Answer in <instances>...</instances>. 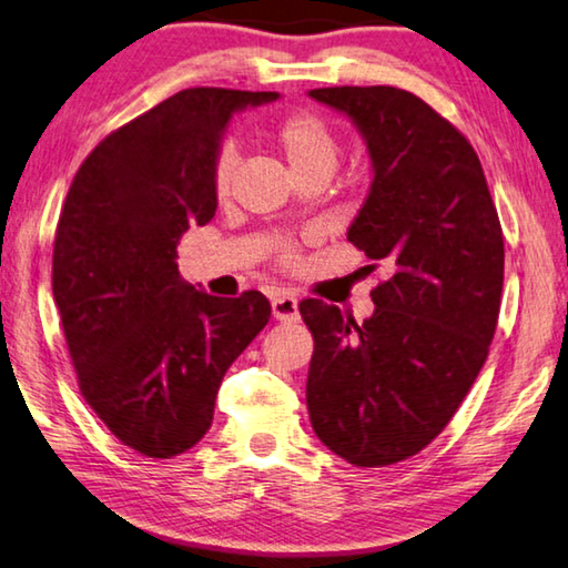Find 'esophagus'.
Masks as SVG:
<instances>
[{"mask_svg":"<svg viewBox=\"0 0 568 568\" xmlns=\"http://www.w3.org/2000/svg\"><path fill=\"white\" fill-rule=\"evenodd\" d=\"M272 312L278 322H296L300 320V306H296V296L292 294H276L272 300Z\"/></svg>","mask_w":568,"mask_h":568,"instance_id":"esophagus-1","label":"esophagus"}]
</instances>
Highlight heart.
I'll use <instances>...</instances> for the list:
<instances>
[{
	"label": "heart",
	"mask_w": 568,
	"mask_h": 568,
	"mask_svg": "<svg viewBox=\"0 0 568 568\" xmlns=\"http://www.w3.org/2000/svg\"><path fill=\"white\" fill-rule=\"evenodd\" d=\"M268 143H272L278 155L284 158L294 179H304V175H322V179H329L339 158L337 138H334L329 123L322 115L312 113V110H292V113L278 118L274 128L268 130ZM234 171V153L221 151L216 163H213L211 175L213 196L219 201H223L231 193ZM276 258L282 266H294L300 254H296L294 244H284L278 248Z\"/></svg>",
	"instance_id": "obj_1"
}]
</instances>
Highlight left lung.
Here are the masks:
<instances>
[{"instance_id": "1", "label": "left lung", "mask_w": 568, "mask_h": 568, "mask_svg": "<svg viewBox=\"0 0 568 568\" xmlns=\"http://www.w3.org/2000/svg\"><path fill=\"white\" fill-rule=\"evenodd\" d=\"M310 95L365 135L375 179L347 241L393 276L362 324L300 302L314 337L306 407L334 455L383 468L438 438L476 383L498 324L504 231L478 153L425 100L389 85Z\"/></svg>"}]
</instances>
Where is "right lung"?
<instances>
[{
    "label": "right lung",
    "mask_w": 568,
    "mask_h": 568,
    "mask_svg": "<svg viewBox=\"0 0 568 568\" xmlns=\"http://www.w3.org/2000/svg\"><path fill=\"white\" fill-rule=\"evenodd\" d=\"M276 92L189 88L102 138L70 183L54 231L52 294L80 393L148 458L193 448L219 385L272 304L223 300L179 274L189 226L216 213L213 163L234 110Z\"/></svg>",
    "instance_id": "obj_1"
}]
</instances>
